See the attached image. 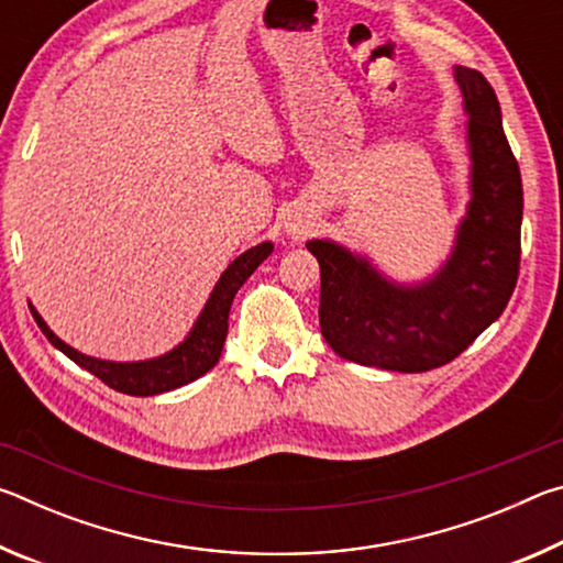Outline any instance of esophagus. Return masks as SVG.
Masks as SVG:
<instances>
[{"instance_id": "obj_1", "label": "esophagus", "mask_w": 563, "mask_h": 563, "mask_svg": "<svg viewBox=\"0 0 563 563\" xmlns=\"http://www.w3.org/2000/svg\"><path fill=\"white\" fill-rule=\"evenodd\" d=\"M310 228H312V223L308 221V218H292V221L285 225V231H288V235H292V238H302L310 231Z\"/></svg>"}]
</instances>
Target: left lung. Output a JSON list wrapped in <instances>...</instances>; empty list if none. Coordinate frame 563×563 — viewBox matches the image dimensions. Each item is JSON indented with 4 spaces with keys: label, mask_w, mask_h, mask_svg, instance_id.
I'll use <instances>...</instances> for the list:
<instances>
[{
    "label": "left lung",
    "mask_w": 563,
    "mask_h": 563,
    "mask_svg": "<svg viewBox=\"0 0 563 563\" xmlns=\"http://www.w3.org/2000/svg\"><path fill=\"white\" fill-rule=\"evenodd\" d=\"M470 154V203L454 245L432 275L397 283L367 255L328 238L308 241L320 263V330L340 357L393 373H427L497 320L519 275L521 174L504 136L497 93L479 71L454 66Z\"/></svg>",
    "instance_id": "8db88e82"
}]
</instances>
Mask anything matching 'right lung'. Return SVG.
<instances>
[{"label":"right lung","instance_id":"right-lung-1","mask_svg":"<svg viewBox=\"0 0 563 563\" xmlns=\"http://www.w3.org/2000/svg\"><path fill=\"white\" fill-rule=\"evenodd\" d=\"M271 253L273 243L265 241L238 255L213 285L201 316L196 318L194 328L188 330V335L180 340L174 350H168L158 357L136 362H113L84 355V352L74 350L71 345H66L62 338L54 335L32 302L30 310L46 340H49L56 350H62L66 357L74 360L76 365L89 369L91 375H97L103 385H109L111 389H117V393L131 397H154L194 383V379L206 375L208 369L216 365L223 352V342L228 335V312H231L235 292L241 290V285L251 278L253 271L258 268Z\"/></svg>","mask_w":563,"mask_h":563}]
</instances>
